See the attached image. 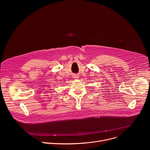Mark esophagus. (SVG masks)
Segmentation results:
<instances>
[{"label":"esophagus","mask_w":150,"mask_h":150,"mask_svg":"<svg viewBox=\"0 0 150 150\" xmlns=\"http://www.w3.org/2000/svg\"><path fill=\"white\" fill-rule=\"evenodd\" d=\"M73 77H74V78H78V75H74Z\"/></svg>","instance_id":"esophagus-1"}]
</instances>
